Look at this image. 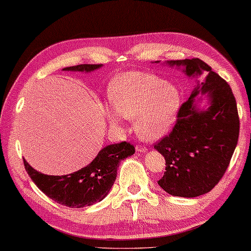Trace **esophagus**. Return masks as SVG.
<instances>
[{
    "label": "esophagus",
    "instance_id": "34e87169",
    "mask_svg": "<svg viewBox=\"0 0 251 251\" xmlns=\"http://www.w3.org/2000/svg\"><path fill=\"white\" fill-rule=\"evenodd\" d=\"M136 151L137 152H146L147 149L145 145H140V144H138V145H136Z\"/></svg>",
    "mask_w": 251,
    "mask_h": 251
}]
</instances>
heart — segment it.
Masks as SVG:
<instances>
[{"mask_svg":"<svg viewBox=\"0 0 251 251\" xmlns=\"http://www.w3.org/2000/svg\"><path fill=\"white\" fill-rule=\"evenodd\" d=\"M108 99L114 108L107 112L111 125L121 118L135 120V129L143 139L152 140L169 131L181 105V92L176 84L154 74L126 72L108 84Z\"/></svg>","mask_w":251,"mask_h":251,"instance_id":"1","label":"heart"}]
</instances>
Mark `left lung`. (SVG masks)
Returning a JSON list of instances; mask_svg holds the SVG:
<instances>
[{"mask_svg": "<svg viewBox=\"0 0 251 251\" xmlns=\"http://www.w3.org/2000/svg\"><path fill=\"white\" fill-rule=\"evenodd\" d=\"M170 64L184 65L188 76L204 73L207 77L180 105L173 130L154 145L166 160V171L157 184L175 197L195 198L210 192L229 166L239 139L238 107L227 82L204 61L192 58ZM200 90L211 97L207 111L193 105Z\"/></svg>", "mask_w": 251, "mask_h": 251, "instance_id": "1", "label": "left lung"}]
</instances>
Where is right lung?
<instances>
[{
    "instance_id": "obj_1",
    "label": "right lung",
    "mask_w": 251,
    "mask_h": 251,
    "mask_svg": "<svg viewBox=\"0 0 251 251\" xmlns=\"http://www.w3.org/2000/svg\"><path fill=\"white\" fill-rule=\"evenodd\" d=\"M101 64H82L64 71L91 72ZM135 153L132 144L122 142L102 149L90 164L65 176H48L33 169L24 159L27 174L47 197L71 208H83L101 201L116 179L120 161Z\"/></svg>"
}]
</instances>
